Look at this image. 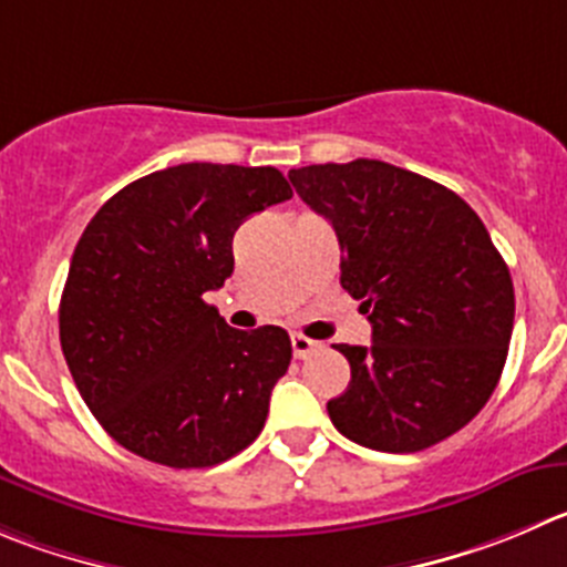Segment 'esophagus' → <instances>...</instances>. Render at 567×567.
Wrapping results in <instances>:
<instances>
[{
	"mask_svg": "<svg viewBox=\"0 0 567 567\" xmlns=\"http://www.w3.org/2000/svg\"><path fill=\"white\" fill-rule=\"evenodd\" d=\"M317 348H320V344H317L315 339L303 337V333H292V353H295V359H309V355L315 353Z\"/></svg>",
	"mask_w": 567,
	"mask_h": 567,
	"instance_id": "1",
	"label": "esophagus"
}]
</instances>
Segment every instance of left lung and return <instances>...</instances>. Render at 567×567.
I'll return each mask as SVG.
<instances>
[{"instance_id":"1","label":"left lung","mask_w":567,"mask_h":567,"mask_svg":"<svg viewBox=\"0 0 567 567\" xmlns=\"http://www.w3.org/2000/svg\"><path fill=\"white\" fill-rule=\"evenodd\" d=\"M306 206L333 225L342 289L361 300L373 344H337L350 384L328 401L339 434L414 454L456 434L493 395L509 350L515 289L460 194L373 158L289 169Z\"/></svg>"}]
</instances>
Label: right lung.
<instances>
[{
  "label": "right lung",
  "instance_id": "add662e5",
  "mask_svg": "<svg viewBox=\"0 0 567 567\" xmlns=\"http://www.w3.org/2000/svg\"><path fill=\"white\" fill-rule=\"evenodd\" d=\"M292 197L272 166L181 164L127 183L74 247L61 348L85 406L142 460L212 467L264 429L289 370L278 326L236 331L206 303L234 272V234Z\"/></svg>",
  "mask_w": 567,
  "mask_h": 567
}]
</instances>
